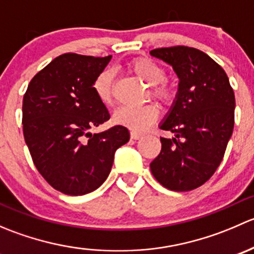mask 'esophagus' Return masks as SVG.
I'll use <instances>...</instances> for the list:
<instances>
[{
  "instance_id": "34e87169",
  "label": "esophagus",
  "mask_w": 254,
  "mask_h": 254,
  "mask_svg": "<svg viewBox=\"0 0 254 254\" xmlns=\"http://www.w3.org/2000/svg\"><path fill=\"white\" fill-rule=\"evenodd\" d=\"M130 137H131L132 140H139V139H141L142 135H141V134H139V132L131 131V132H130Z\"/></svg>"
}]
</instances>
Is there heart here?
Instances as JSON below:
<instances>
[{
    "label": "heart",
    "mask_w": 254,
    "mask_h": 254,
    "mask_svg": "<svg viewBox=\"0 0 254 254\" xmlns=\"http://www.w3.org/2000/svg\"><path fill=\"white\" fill-rule=\"evenodd\" d=\"M130 68L140 78L152 86V94L165 106L172 104L175 91L172 86L165 81L167 72L163 66L151 59H136L130 64ZM113 71L104 70L93 82V91L97 98L103 104H111L113 101ZM160 111L155 104L143 107H120L114 113L115 124L127 127L132 131H145L157 120Z\"/></svg>",
    "instance_id": "1"
}]
</instances>
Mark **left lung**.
Here are the masks:
<instances>
[{"label":"left lung","instance_id":"1","mask_svg":"<svg viewBox=\"0 0 254 254\" xmlns=\"http://www.w3.org/2000/svg\"><path fill=\"white\" fill-rule=\"evenodd\" d=\"M179 78L178 92L160 127L162 148L150 168L165 188L189 191L203 186L224 158L235 124V93L224 68L195 48L153 49Z\"/></svg>","mask_w":254,"mask_h":254}]
</instances>
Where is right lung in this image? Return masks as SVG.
Returning a JSON list of instances; mask_svg holds the SVG:
<instances>
[{
	"label": "right lung",
	"mask_w": 254,
	"mask_h": 254,
	"mask_svg": "<svg viewBox=\"0 0 254 254\" xmlns=\"http://www.w3.org/2000/svg\"><path fill=\"white\" fill-rule=\"evenodd\" d=\"M111 59L63 54L32 78L23 97V134L33 162L54 189L67 195L99 188L115 151L130 139L122 125L89 132L111 118L93 91Z\"/></svg>",
	"instance_id": "1"
}]
</instances>
